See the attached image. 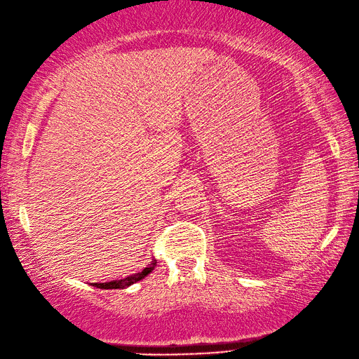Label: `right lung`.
Segmentation results:
<instances>
[{
  "instance_id": "1",
  "label": "right lung",
  "mask_w": 359,
  "mask_h": 359,
  "mask_svg": "<svg viewBox=\"0 0 359 359\" xmlns=\"http://www.w3.org/2000/svg\"><path fill=\"white\" fill-rule=\"evenodd\" d=\"M156 266V260H151L147 268H144L141 273H136V274H131L126 279H121V280H111V282H105V283H93V287L96 288H102V290H119V288H127L130 285H133L136 282H139L141 279H144L145 276L150 274L153 271V268Z\"/></svg>"
}]
</instances>
